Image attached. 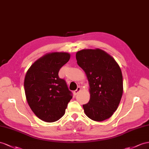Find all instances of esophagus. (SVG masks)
<instances>
[{
  "label": "esophagus",
  "instance_id": "obj_1",
  "mask_svg": "<svg viewBox=\"0 0 149 149\" xmlns=\"http://www.w3.org/2000/svg\"><path fill=\"white\" fill-rule=\"evenodd\" d=\"M81 90H82V87H80V86L77 87V89H76V90L74 91V94H75V95H77L79 92H81Z\"/></svg>",
  "mask_w": 149,
  "mask_h": 149
}]
</instances>
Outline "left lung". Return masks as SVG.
Returning <instances> with one entry per match:
<instances>
[{
	"label": "left lung",
	"mask_w": 149,
	"mask_h": 149,
	"mask_svg": "<svg viewBox=\"0 0 149 149\" xmlns=\"http://www.w3.org/2000/svg\"><path fill=\"white\" fill-rule=\"evenodd\" d=\"M76 59L89 86V101L83 105L85 114L96 121L108 119L116 111L123 95L120 67L112 56L100 48L80 50Z\"/></svg>",
	"instance_id": "8db88e82"
}]
</instances>
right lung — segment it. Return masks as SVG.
Returning a JSON list of instances; mask_svg holds the SVG:
<instances>
[{
    "instance_id": "obj_1",
    "label": "right lung",
    "mask_w": 149,
    "mask_h": 149,
    "mask_svg": "<svg viewBox=\"0 0 149 149\" xmlns=\"http://www.w3.org/2000/svg\"><path fill=\"white\" fill-rule=\"evenodd\" d=\"M70 58L67 52L48 53L29 68L24 77L25 95L30 108L45 122L58 120L72 98L65 81L58 72Z\"/></svg>"
}]
</instances>
